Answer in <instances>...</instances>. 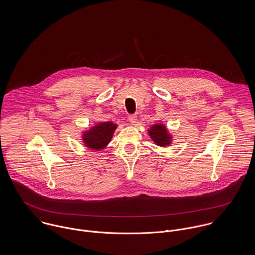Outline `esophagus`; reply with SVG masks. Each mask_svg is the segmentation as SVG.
Here are the masks:
<instances>
[{
	"instance_id": "esophagus-1",
	"label": "esophagus",
	"mask_w": 255,
	"mask_h": 255,
	"mask_svg": "<svg viewBox=\"0 0 255 255\" xmlns=\"http://www.w3.org/2000/svg\"><path fill=\"white\" fill-rule=\"evenodd\" d=\"M128 120L132 125H135L136 122H137V117H136V115H129Z\"/></svg>"
}]
</instances>
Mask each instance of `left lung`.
<instances>
[{
  "label": "left lung",
  "instance_id": "left-lung-1",
  "mask_svg": "<svg viewBox=\"0 0 255 255\" xmlns=\"http://www.w3.org/2000/svg\"><path fill=\"white\" fill-rule=\"evenodd\" d=\"M149 135L157 145L167 146L171 143V136L164 125H155L151 127Z\"/></svg>",
  "mask_w": 255,
  "mask_h": 255
}]
</instances>
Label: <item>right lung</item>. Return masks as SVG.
<instances>
[{
  "label": "right lung",
  "mask_w": 255,
  "mask_h": 255,
  "mask_svg": "<svg viewBox=\"0 0 255 255\" xmlns=\"http://www.w3.org/2000/svg\"><path fill=\"white\" fill-rule=\"evenodd\" d=\"M117 126L111 122L100 123L84 132L83 140L85 145L94 150L103 149L107 145L113 136Z\"/></svg>",
  "instance_id": "obj_1"
}]
</instances>
